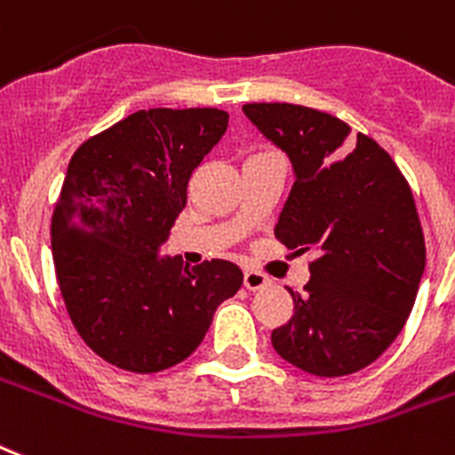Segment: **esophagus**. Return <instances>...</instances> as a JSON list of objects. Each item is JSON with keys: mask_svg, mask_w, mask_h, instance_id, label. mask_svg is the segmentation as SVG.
<instances>
[{"mask_svg": "<svg viewBox=\"0 0 455 455\" xmlns=\"http://www.w3.org/2000/svg\"><path fill=\"white\" fill-rule=\"evenodd\" d=\"M267 282H270V279H267V275L258 270V267H246V270H244V286L249 291L263 289Z\"/></svg>", "mask_w": 455, "mask_h": 455, "instance_id": "1", "label": "esophagus"}]
</instances>
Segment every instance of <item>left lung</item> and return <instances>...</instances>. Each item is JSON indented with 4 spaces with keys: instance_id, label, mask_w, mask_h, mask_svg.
I'll list each match as a JSON object with an SVG mask.
<instances>
[{
    "instance_id": "8db88e82",
    "label": "left lung",
    "mask_w": 455,
    "mask_h": 455,
    "mask_svg": "<svg viewBox=\"0 0 455 455\" xmlns=\"http://www.w3.org/2000/svg\"><path fill=\"white\" fill-rule=\"evenodd\" d=\"M244 115L293 164L275 237L315 251L293 317L272 331L282 359L322 378L376 362L404 329L425 270L411 188L392 157L329 112L293 103H246Z\"/></svg>"
}]
</instances>
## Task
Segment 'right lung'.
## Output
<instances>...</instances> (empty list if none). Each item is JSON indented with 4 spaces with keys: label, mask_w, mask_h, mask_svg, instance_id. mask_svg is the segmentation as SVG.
Wrapping results in <instances>:
<instances>
[{
    "label": "right lung",
    "mask_w": 455,
    "mask_h": 455,
    "mask_svg": "<svg viewBox=\"0 0 455 455\" xmlns=\"http://www.w3.org/2000/svg\"><path fill=\"white\" fill-rule=\"evenodd\" d=\"M225 129L218 108H152L72 155L51 218L53 265L72 324L108 364L133 373L176 366L242 286L230 260L190 267L159 253L192 173Z\"/></svg>",
    "instance_id": "obj_1"
}]
</instances>
